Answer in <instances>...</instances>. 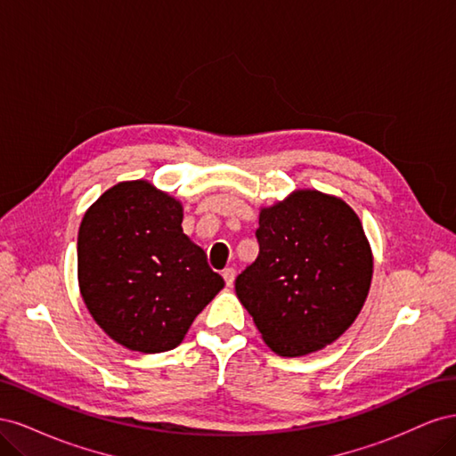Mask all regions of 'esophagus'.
Instances as JSON below:
<instances>
[{
    "mask_svg": "<svg viewBox=\"0 0 456 456\" xmlns=\"http://www.w3.org/2000/svg\"><path fill=\"white\" fill-rule=\"evenodd\" d=\"M223 278H224L226 285H228V287H232L233 280H236V270H233V268H226V270L223 272Z\"/></svg>",
    "mask_w": 456,
    "mask_h": 456,
    "instance_id": "1",
    "label": "esophagus"
}]
</instances>
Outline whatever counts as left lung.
<instances>
[{
  "mask_svg": "<svg viewBox=\"0 0 456 456\" xmlns=\"http://www.w3.org/2000/svg\"><path fill=\"white\" fill-rule=\"evenodd\" d=\"M258 256L236 295L270 350L308 355L333 344L362 312L372 251L352 207L317 190H295L260 207Z\"/></svg>",
  "mask_w": 456,
  "mask_h": 456,
  "instance_id": "left-lung-1",
  "label": "left lung"
}]
</instances>
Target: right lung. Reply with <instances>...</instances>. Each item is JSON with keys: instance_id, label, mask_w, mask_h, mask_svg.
<instances>
[{"instance_id": "1", "label": "right lung", "mask_w": 456, "mask_h": 456, "mask_svg": "<svg viewBox=\"0 0 456 456\" xmlns=\"http://www.w3.org/2000/svg\"><path fill=\"white\" fill-rule=\"evenodd\" d=\"M183 203L148 181L106 190L77 232V281L104 333L133 352L176 348L224 280L183 232Z\"/></svg>"}]
</instances>
